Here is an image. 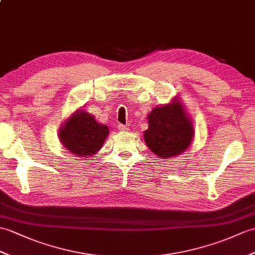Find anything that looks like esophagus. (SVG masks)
Here are the masks:
<instances>
[{
  "instance_id": "1",
  "label": "esophagus",
  "mask_w": 255,
  "mask_h": 255,
  "mask_svg": "<svg viewBox=\"0 0 255 255\" xmlns=\"http://www.w3.org/2000/svg\"><path fill=\"white\" fill-rule=\"evenodd\" d=\"M117 128H118V130H121V131H124V132H125V131H128V130H129V128H128L127 126H125V125H122V124H120V125L117 126Z\"/></svg>"
}]
</instances>
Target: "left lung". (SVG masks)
Instances as JSON below:
<instances>
[{"label":"left lung","instance_id":"left-lung-1","mask_svg":"<svg viewBox=\"0 0 255 255\" xmlns=\"http://www.w3.org/2000/svg\"><path fill=\"white\" fill-rule=\"evenodd\" d=\"M147 122L149 128L143 133L144 141L158 157L179 155L191 144L194 133L192 122L178 98L153 109L147 115Z\"/></svg>","mask_w":255,"mask_h":255}]
</instances>
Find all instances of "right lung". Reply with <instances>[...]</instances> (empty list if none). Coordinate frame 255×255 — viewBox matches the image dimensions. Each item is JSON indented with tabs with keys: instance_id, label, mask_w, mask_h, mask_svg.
<instances>
[{
	"instance_id": "obj_1",
	"label": "right lung",
	"mask_w": 255,
	"mask_h": 255,
	"mask_svg": "<svg viewBox=\"0 0 255 255\" xmlns=\"http://www.w3.org/2000/svg\"><path fill=\"white\" fill-rule=\"evenodd\" d=\"M109 127L84 110L76 111L58 130V138L68 152L78 157L91 156L103 146Z\"/></svg>"
}]
</instances>
